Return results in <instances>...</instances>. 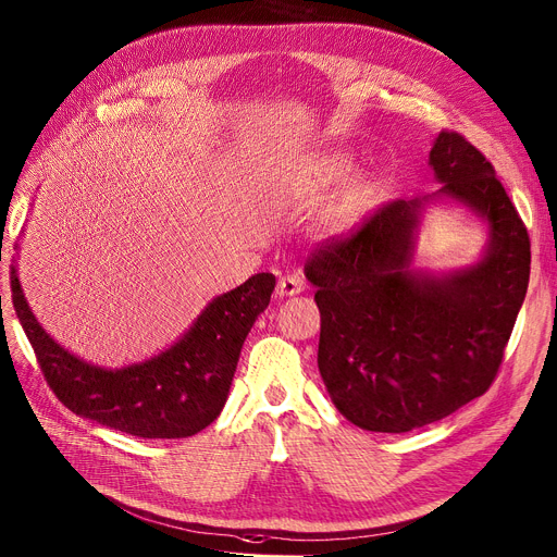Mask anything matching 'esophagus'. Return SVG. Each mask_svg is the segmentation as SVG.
Masks as SVG:
<instances>
[{
    "mask_svg": "<svg viewBox=\"0 0 557 557\" xmlns=\"http://www.w3.org/2000/svg\"><path fill=\"white\" fill-rule=\"evenodd\" d=\"M304 289H306V281L299 274H285L278 278V285H276L278 297H294V294H299Z\"/></svg>",
    "mask_w": 557,
    "mask_h": 557,
    "instance_id": "obj_1",
    "label": "esophagus"
}]
</instances>
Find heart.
<instances>
[{
	"instance_id": "b5f03b06",
	"label": "heart",
	"mask_w": 557,
	"mask_h": 557,
	"mask_svg": "<svg viewBox=\"0 0 557 557\" xmlns=\"http://www.w3.org/2000/svg\"><path fill=\"white\" fill-rule=\"evenodd\" d=\"M350 169H352V161H350V157L346 152H342V150L323 152L321 157H317L312 161V166L308 171L306 182L312 188H329V186L342 182L344 177H348ZM357 200H359V186L350 184L339 195V200L335 202L333 211L329 213V220H325V226H329V232L333 236H339V234L348 232V226H350L352 215H355Z\"/></svg>"
}]
</instances>
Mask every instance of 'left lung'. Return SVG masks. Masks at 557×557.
<instances>
[{
  "instance_id": "obj_1",
  "label": "left lung",
  "mask_w": 557,
  "mask_h": 557,
  "mask_svg": "<svg viewBox=\"0 0 557 557\" xmlns=\"http://www.w3.org/2000/svg\"><path fill=\"white\" fill-rule=\"evenodd\" d=\"M430 166L434 193L386 205L306 263L321 312L319 373L339 413L367 432H411L483 396L527 297L529 232L493 163L441 133ZM441 201L479 216L488 240L472 267L436 275L412 256L423 213Z\"/></svg>"
}]
</instances>
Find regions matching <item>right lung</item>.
I'll list each match as a JSON object with an SVG mask.
<instances>
[{"mask_svg":"<svg viewBox=\"0 0 557 557\" xmlns=\"http://www.w3.org/2000/svg\"><path fill=\"white\" fill-rule=\"evenodd\" d=\"M276 278L260 272L215 297L169 348L121 369L85 362L62 348L33 314L11 268L13 306L47 384L76 416L139 438H186L220 416L240 348L270 306Z\"/></svg>","mask_w":557,"mask_h":557,"instance_id":"right-lung-1","label":"right lung"}]
</instances>
